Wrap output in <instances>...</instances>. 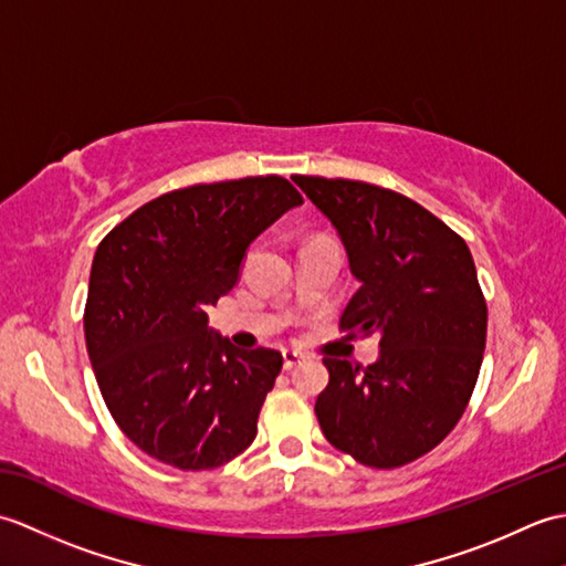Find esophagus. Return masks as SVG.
<instances>
[{
  "instance_id": "1",
  "label": "esophagus",
  "mask_w": 566,
  "mask_h": 566,
  "mask_svg": "<svg viewBox=\"0 0 566 566\" xmlns=\"http://www.w3.org/2000/svg\"><path fill=\"white\" fill-rule=\"evenodd\" d=\"M282 357H284V369H294L304 359V355L296 353V350H284Z\"/></svg>"
}]
</instances>
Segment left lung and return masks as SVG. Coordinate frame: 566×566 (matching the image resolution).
Here are the masks:
<instances>
[{"label":"left lung","instance_id":"obj_1","mask_svg":"<svg viewBox=\"0 0 566 566\" xmlns=\"http://www.w3.org/2000/svg\"><path fill=\"white\" fill-rule=\"evenodd\" d=\"M338 231L359 282L343 331L377 333L365 369L323 357V436L357 462L391 469L430 452L457 426L486 345V304L464 240L420 203L353 179L292 177Z\"/></svg>","mask_w":566,"mask_h":566}]
</instances>
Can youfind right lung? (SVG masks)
I'll list each match as a JSON object with an SVG mask.
<instances>
[{
    "label": "right lung",
    "instance_id": "add662e5",
    "mask_svg": "<svg viewBox=\"0 0 566 566\" xmlns=\"http://www.w3.org/2000/svg\"><path fill=\"white\" fill-rule=\"evenodd\" d=\"M298 203L276 175L175 189L94 252L90 363L118 428L155 460L199 472L255 440L282 353L240 350L209 328L207 308L238 284L252 240Z\"/></svg>",
    "mask_w": 566,
    "mask_h": 566
}]
</instances>
